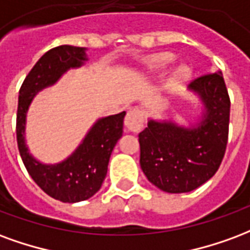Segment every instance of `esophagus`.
<instances>
[{
  "label": "esophagus",
  "instance_id": "esophagus-1",
  "mask_svg": "<svg viewBox=\"0 0 250 250\" xmlns=\"http://www.w3.org/2000/svg\"><path fill=\"white\" fill-rule=\"evenodd\" d=\"M125 126L133 133H138L144 127V112L138 107L130 109L125 117Z\"/></svg>",
  "mask_w": 250,
  "mask_h": 250
}]
</instances>
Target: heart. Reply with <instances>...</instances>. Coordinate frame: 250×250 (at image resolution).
<instances>
[{
  "label": "heart",
  "mask_w": 250,
  "mask_h": 250,
  "mask_svg": "<svg viewBox=\"0 0 250 250\" xmlns=\"http://www.w3.org/2000/svg\"><path fill=\"white\" fill-rule=\"evenodd\" d=\"M173 61H174V56L172 53H163V54H158V56L150 58L147 61V66L152 72H163L172 65ZM189 77H190V69L187 65H180L178 67H176L170 74V77L167 78V85H165L167 94L177 93L183 87L184 83L189 80Z\"/></svg>",
  "instance_id": "heart-1"
}]
</instances>
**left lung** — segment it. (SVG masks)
<instances>
[{"label": "left lung", "mask_w": 250, "mask_h": 250, "mask_svg": "<svg viewBox=\"0 0 250 250\" xmlns=\"http://www.w3.org/2000/svg\"><path fill=\"white\" fill-rule=\"evenodd\" d=\"M202 104L201 120L190 127L149 120L138 134L140 165L146 178L167 193L192 192L214 176L228 144L230 100L221 72L189 85Z\"/></svg>", "instance_id": "1"}]
</instances>
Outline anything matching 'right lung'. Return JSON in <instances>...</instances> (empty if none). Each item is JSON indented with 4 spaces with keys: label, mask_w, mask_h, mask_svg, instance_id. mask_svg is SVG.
Returning <instances> with one entry per match:
<instances>
[{
    "label": "right lung",
    "mask_w": 250,
    "mask_h": 250,
    "mask_svg": "<svg viewBox=\"0 0 250 250\" xmlns=\"http://www.w3.org/2000/svg\"><path fill=\"white\" fill-rule=\"evenodd\" d=\"M86 49L61 45L50 49L33 66L20 89L17 109V144L23 165L34 183L50 197L62 202L87 200L100 190L106 177L107 164L117 141L123 136L125 112L97 120L83 143L61 163H40L29 153L25 143L26 113L38 92L52 86L70 67L87 61Z\"/></svg>",
    "instance_id": "1"
}]
</instances>
